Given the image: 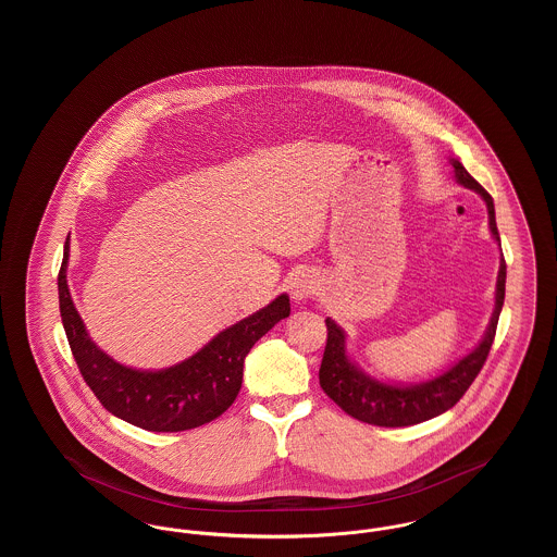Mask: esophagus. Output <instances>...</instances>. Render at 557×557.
<instances>
[{"label":"esophagus","mask_w":557,"mask_h":557,"mask_svg":"<svg viewBox=\"0 0 557 557\" xmlns=\"http://www.w3.org/2000/svg\"><path fill=\"white\" fill-rule=\"evenodd\" d=\"M315 284H318V282H315L313 275H309V273H298V275L292 280V298H294L296 302L309 300V298L315 294V288H318Z\"/></svg>","instance_id":"34e87169"}]
</instances>
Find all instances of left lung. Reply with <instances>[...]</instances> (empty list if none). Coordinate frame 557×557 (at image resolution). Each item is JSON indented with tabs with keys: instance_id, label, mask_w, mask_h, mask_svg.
I'll list each match as a JSON object with an SVG mask.
<instances>
[{
	"instance_id": "left-lung-1",
	"label": "left lung",
	"mask_w": 557,
	"mask_h": 557,
	"mask_svg": "<svg viewBox=\"0 0 557 557\" xmlns=\"http://www.w3.org/2000/svg\"><path fill=\"white\" fill-rule=\"evenodd\" d=\"M450 164L455 169L457 184L474 189L486 202L488 230L502 246L497 221H495V205L491 194L478 184L459 160L450 159ZM505 273L507 269L502 255L497 290H495V309L482 341L455 366H450L449 370L420 384H391L368 375L348 357L345 330L334 319H325L327 343H325L321 368H319V384L323 393L350 418L371 425L400 428V425L420 424L449 411L450 407L466 395V391L476 380L478 373L488 357V350L493 346L495 332H497V321L504 309Z\"/></svg>"
}]
</instances>
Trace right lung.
Segmentation results:
<instances>
[{"label": "right lung", "instance_id": "obj_1", "mask_svg": "<svg viewBox=\"0 0 557 557\" xmlns=\"http://www.w3.org/2000/svg\"><path fill=\"white\" fill-rule=\"evenodd\" d=\"M71 244L58 273L60 315L81 375L108 411L150 432H182L209 424L238 397L244 359L259 338L290 315L288 294L225 327L186 361L164 370H135L96 345L71 298L66 269Z\"/></svg>", "mask_w": 557, "mask_h": 557}]
</instances>
